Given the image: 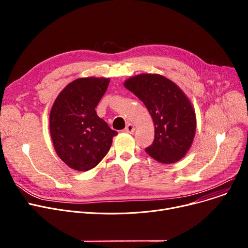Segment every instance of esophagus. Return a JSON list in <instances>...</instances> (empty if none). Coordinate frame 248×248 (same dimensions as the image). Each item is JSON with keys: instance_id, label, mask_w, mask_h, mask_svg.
<instances>
[{"instance_id": "1", "label": "esophagus", "mask_w": 248, "mask_h": 248, "mask_svg": "<svg viewBox=\"0 0 248 248\" xmlns=\"http://www.w3.org/2000/svg\"><path fill=\"white\" fill-rule=\"evenodd\" d=\"M124 131L125 132V133H134L135 132V126L132 124H126V126L124 127Z\"/></svg>"}]
</instances>
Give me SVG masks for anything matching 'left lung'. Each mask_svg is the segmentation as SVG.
Here are the masks:
<instances>
[{
    "label": "left lung",
    "mask_w": 248,
    "mask_h": 248,
    "mask_svg": "<svg viewBox=\"0 0 248 248\" xmlns=\"http://www.w3.org/2000/svg\"><path fill=\"white\" fill-rule=\"evenodd\" d=\"M124 86L144 102L154 121L155 139L147 154L164 164L181 160L196 132V114L183 91L159 74H140Z\"/></svg>",
    "instance_id": "obj_1"
}]
</instances>
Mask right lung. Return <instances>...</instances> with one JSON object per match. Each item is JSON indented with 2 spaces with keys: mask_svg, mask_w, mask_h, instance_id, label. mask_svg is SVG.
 I'll use <instances>...</instances> for the list:
<instances>
[{
  "mask_svg": "<svg viewBox=\"0 0 248 248\" xmlns=\"http://www.w3.org/2000/svg\"><path fill=\"white\" fill-rule=\"evenodd\" d=\"M108 78H78L57 96L50 112V134L59 158L77 171L94 168L117 133L96 114Z\"/></svg>",
  "mask_w": 248,
  "mask_h": 248,
  "instance_id": "obj_1",
  "label": "right lung"
}]
</instances>
